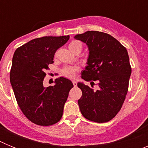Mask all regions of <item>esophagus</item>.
Instances as JSON below:
<instances>
[{
  "label": "esophagus",
  "instance_id": "34e87169",
  "mask_svg": "<svg viewBox=\"0 0 148 148\" xmlns=\"http://www.w3.org/2000/svg\"><path fill=\"white\" fill-rule=\"evenodd\" d=\"M73 85H74V87H76V85H77L76 81L73 80Z\"/></svg>",
  "mask_w": 148,
  "mask_h": 148
}]
</instances>
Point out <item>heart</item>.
<instances>
[{
    "label": "heart",
    "mask_w": 148,
    "mask_h": 148,
    "mask_svg": "<svg viewBox=\"0 0 148 148\" xmlns=\"http://www.w3.org/2000/svg\"><path fill=\"white\" fill-rule=\"evenodd\" d=\"M82 44L79 41H78V40H73L69 44V48H70L72 53H73L77 49H82ZM75 71H76L75 68L66 67L63 70V74H64V76L67 77V78H73V77L75 76Z\"/></svg>",
    "instance_id": "heart-1"
}]
</instances>
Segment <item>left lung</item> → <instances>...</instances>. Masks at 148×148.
Instances as JSON below:
<instances>
[{"instance_id": "obj_1", "label": "left lung", "mask_w": 148, "mask_h": 148, "mask_svg": "<svg viewBox=\"0 0 148 148\" xmlns=\"http://www.w3.org/2000/svg\"><path fill=\"white\" fill-rule=\"evenodd\" d=\"M74 38L86 44L89 50L87 66L82 78L97 82L94 91L78 82L82 95L78 103L82 114L92 121L104 123L113 119L121 110L128 90L131 67L127 51L110 35L99 31L78 34Z\"/></svg>"}]
</instances>
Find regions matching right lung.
Here are the masks:
<instances>
[{
  "instance_id": "obj_1",
  "label": "right lung",
  "mask_w": 148,
  "mask_h": 148,
  "mask_svg": "<svg viewBox=\"0 0 148 148\" xmlns=\"http://www.w3.org/2000/svg\"><path fill=\"white\" fill-rule=\"evenodd\" d=\"M69 39L70 35L35 38L14 53L10 71L12 87L23 113L36 125H54L62 117L73 82L64 77L56 78L54 86L46 87L43 82L56 50Z\"/></svg>"
}]
</instances>
